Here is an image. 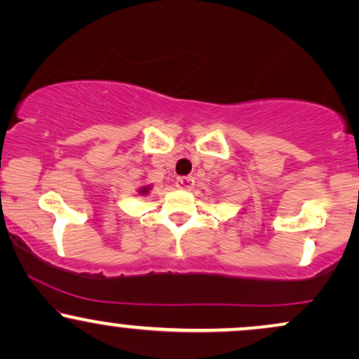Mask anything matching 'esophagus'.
<instances>
[{"instance_id":"esophagus-1","label":"esophagus","mask_w":359,"mask_h":359,"mask_svg":"<svg viewBox=\"0 0 359 359\" xmlns=\"http://www.w3.org/2000/svg\"><path fill=\"white\" fill-rule=\"evenodd\" d=\"M175 185L179 189H182V191H191V189L194 187V177H191V175L179 177V179H177Z\"/></svg>"}]
</instances>
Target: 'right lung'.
<instances>
[{"label":"right lung","mask_w":359,"mask_h":359,"mask_svg":"<svg viewBox=\"0 0 359 359\" xmlns=\"http://www.w3.org/2000/svg\"><path fill=\"white\" fill-rule=\"evenodd\" d=\"M148 191H150V185H147V187H142V189H140V194H142V196H147V194H148Z\"/></svg>","instance_id":"1"}]
</instances>
